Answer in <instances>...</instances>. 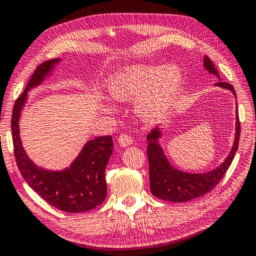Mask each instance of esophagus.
<instances>
[{"instance_id": "1", "label": "esophagus", "mask_w": 256, "mask_h": 256, "mask_svg": "<svg viewBox=\"0 0 256 256\" xmlns=\"http://www.w3.org/2000/svg\"><path fill=\"white\" fill-rule=\"evenodd\" d=\"M118 142L120 146H123V147H128V146L132 144V138L126 134V133H122L118 136Z\"/></svg>"}]
</instances>
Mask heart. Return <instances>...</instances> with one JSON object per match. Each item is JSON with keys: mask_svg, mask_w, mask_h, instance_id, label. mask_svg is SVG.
I'll return each instance as SVG.
<instances>
[{"mask_svg": "<svg viewBox=\"0 0 256 256\" xmlns=\"http://www.w3.org/2000/svg\"><path fill=\"white\" fill-rule=\"evenodd\" d=\"M182 80L178 66H136L117 72L109 82V92L120 101L141 96L136 104L139 115L144 120L160 117L170 107Z\"/></svg>", "mask_w": 256, "mask_h": 256, "instance_id": "heart-1", "label": "heart"}]
</instances>
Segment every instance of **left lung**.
<instances>
[{
    "instance_id": "obj_1",
    "label": "left lung",
    "mask_w": 256,
    "mask_h": 256,
    "mask_svg": "<svg viewBox=\"0 0 256 256\" xmlns=\"http://www.w3.org/2000/svg\"><path fill=\"white\" fill-rule=\"evenodd\" d=\"M204 66L210 74H214L218 78H220L216 68L214 67L208 56L204 58ZM216 85L223 88H228L236 96L234 88L230 83L218 80ZM236 118V138H234V147L231 149L229 156L218 168L202 174L186 173L174 168L168 163L160 144L162 128L160 126L152 128V132L147 136V154L149 162L150 192L154 196L166 202H184L210 192L221 181L236 155L239 136H240V122H239L238 114Z\"/></svg>"
}]
</instances>
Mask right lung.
<instances>
[{"label":"right lung","mask_w":256,"mask_h":256,"mask_svg":"<svg viewBox=\"0 0 256 256\" xmlns=\"http://www.w3.org/2000/svg\"><path fill=\"white\" fill-rule=\"evenodd\" d=\"M59 62L60 59L56 58L40 64L28 80L25 91L16 100L11 118L14 152L22 178L44 200L64 212H88L106 200L104 171L112 152V136H98L85 144L70 168L62 171H48L36 166L26 155L19 136L18 122L28 90L42 83Z\"/></svg>","instance_id":"add662e5"}]
</instances>
